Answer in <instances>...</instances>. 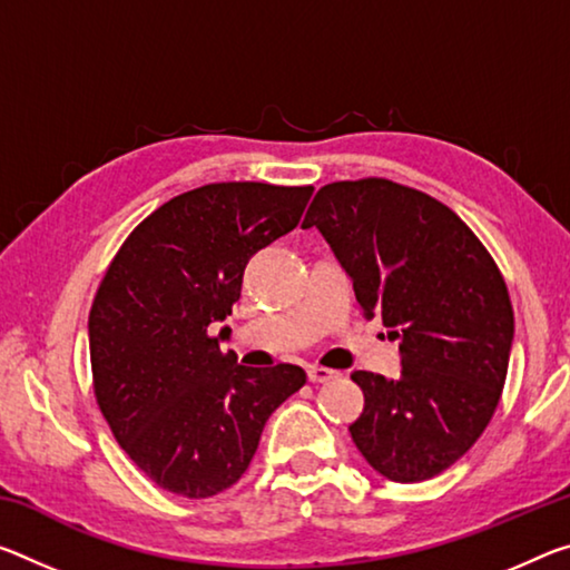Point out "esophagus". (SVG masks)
<instances>
[{
    "mask_svg": "<svg viewBox=\"0 0 570 570\" xmlns=\"http://www.w3.org/2000/svg\"><path fill=\"white\" fill-rule=\"evenodd\" d=\"M306 375H309L312 383H330V381H334V377H337V373H334V370L320 367V365H312L309 370H306Z\"/></svg>",
    "mask_w": 570,
    "mask_h": 570,
    "instance_id": "34e87169",
    "label": "esophagus"
}]
</instances>
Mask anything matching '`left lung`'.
<instances>
[{
  "mask_svg": "<svg viewBox=\"0 0 570 570\" xmlns=\"http://www.w3.org/2000/svg\"><path fill=\"white\" fill-rule=\"evenodd\" d=\"M347 271L365 320L401 340V375L355 370L365 409L350 433L391 482H423L462 459L508 377L514 317L500 268L431 195L383 177L324 185L302 228Z\"/></svg>",
  "mask_w": 570,
  "mask_h": 570,
  "instance_id": "obj_1",
  "label": "left lung"
}]
</instances>
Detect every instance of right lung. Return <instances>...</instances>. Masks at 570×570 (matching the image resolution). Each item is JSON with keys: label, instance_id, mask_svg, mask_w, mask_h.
Masks as SVG:
<instances>
[{"label": "right lung", "instance_id": "add662e5", "mask_svg": "<svg viewBox=\"0 0 570 570\" xmlns=\"http://www.w3.org/2000/svg\"><path fill=\"white\" fill-rule=\"evenodd\" d=\"M312 193L189 189L141 220L108 266L88 317L96 401L161 490L203 500L236 484L268 415L306 383L299 365H238L210 324L233 312L248 261L296 228Z\"/></svg>", "mask_w": 570, "mask_h": 570}]
</instances>
